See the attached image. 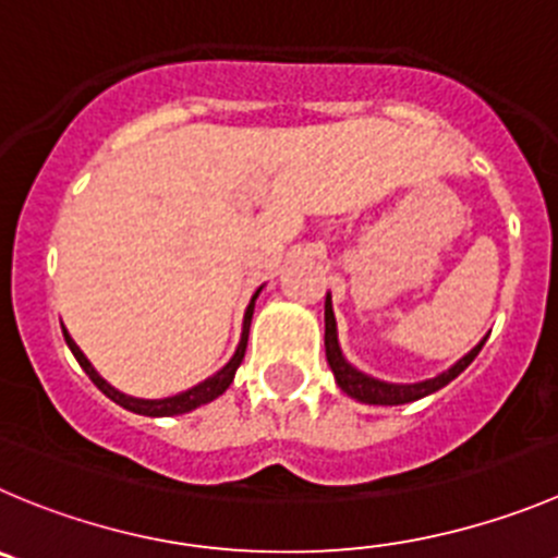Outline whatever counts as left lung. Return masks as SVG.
Listing matches in <instances>:
<instances>
[{
    "instance_id": "obj_1",
    "label": "left lung",
    "mask_w": 558,
    "mask_h": 558,
    "mask_svg": "<svg viewBox=\"0 0 558 558\" xmlns=\"http://www.w3.org/2000/svg\"><path fill=\"white\" fill-rule=\"evenodd\" d=\"M487 339V337H485ZM482 339L469 355H463L452 369H447L444 375L433 380H424V384H408V386H397V384H384V380H375L369 375L359 373V369L350 367L348 362L342 359V350L337 344V323H333V312H331V299H326V359H328V367H331L333 378H337L339 389L344 395L355 397V400L369 402V405H402V402H413V400H422V397L433 395V391L444 389L449 380L458 378L465 367L476 359V353L482 350L485 344Z\"/></svg>"
}]
</instances>
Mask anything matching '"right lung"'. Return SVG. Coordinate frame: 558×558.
Masks as SVG:
<instances>
[{"label":"right lung","instance_id":"right-lung-1","mask_svg":"<svg viewBox=\"0 0 558 558\" xmlns=\"http://www.w3.org/2000/svg\"><path fill=\"white\" fill-rule=\"evenodd\" d=\"M254 299H257V293H254ZM254 299H252V304H248V310H246V320H243L241 344H238V350H235V355H232V359H230V364H227L225 369H219V373H216L214 378L203 380V384L194 386V389H189V391H183V395L167 397V400H136V397H129V395H123V391L111 389V386L106 384V380L100 378L98 373H95L93 364H89L87 359H84V353H82V350H78V344L73 342L71 333H68L65 328H62V333H65L68 348H71V353L76 355V362L82 364L84 373L89 375V380H93V384L98 386V389L104 391V395L109 397V400H114L117 405L129 408V411L142 413V416H178V413H189V411H194V408L205 405V402H214L216 397L225 395V391L230 389L232 378H235V369L241 367L243 353H246L248 326H252V312H254Z\"/></svg>","mask_w":558,"mask_h":558}]
</instances>
